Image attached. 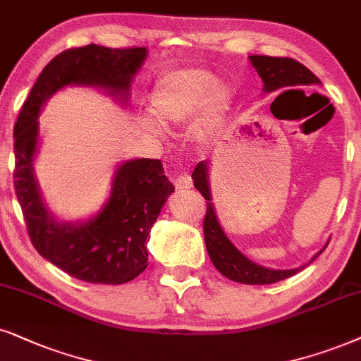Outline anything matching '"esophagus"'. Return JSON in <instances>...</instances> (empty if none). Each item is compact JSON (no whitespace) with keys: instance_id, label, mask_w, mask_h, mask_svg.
<instances>
[{"instance_id":"obj_1","label":"esophagus","mask_w":361,"mask_h":361,"mask_svg":"<svg viewBox=\"0 0 361 361\" xmlns=\"http://www.w3.org/2000/svg\"><path fill=\"white\" fill-rule=\"evenodd\" d=\"M173 183H175V186H176L178 190H190V188H193V180H191L190 175L176 176Z\"/></svg>"}]
</instances>
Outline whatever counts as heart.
Listing matches in <instances>:
<instances>
[{"instance_id":"obj_1","label":"heart","mask_w":361,"mask_h":361,"mask_svg":"<svg viewBox=\"0 0 361 361\" xmlns=\"http://www.w3.org/2000/svg\"><path fill=\"white\" fill-rule=\"evenodd\" d=\"M230 104V90L218 85L212 73L195 68L165 73L149 97V111L159 125H183L202 109L193 126V135L202 140L220 128Z\"/></svg>"}]
</instances>
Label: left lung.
<instances>
[{
  "label": "left lung",
  "mask_w": 361,
  "mask_h": 361,
  "mask_svg": "<svg viewBox=\"0 0 361 361\" xmlns=\"http://www.w3.org/2000/svg\"><path fill=\"white\" fill-rule=\"evenodd\" d=\"M250 61L263 81L264 93H273V91L286 88V86L322 85L320 80L307 66H303L293 58H273L253 54V56H250ZM191 178H193L195 188L207 200V214H204L203 221L204 245H207L208 255L214 268L221 275H225L228 280L245 283V285H270V283L281 281L303 270V267L293 268V270H271V268H264L262 264L253 263L252 259L246 258L225 235L216 218V213H214L212 193H209L208 161H200ZM326 245L314 255L312 262L326 248Z\"/></svg>",
  "instance_id": "obj_1"
}]
</instances>
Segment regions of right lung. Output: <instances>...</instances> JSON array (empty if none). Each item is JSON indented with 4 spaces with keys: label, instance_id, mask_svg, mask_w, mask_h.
<instances>
[{
    "label": "right lung",
    "instance_id": "obj_1",
    "mask_svg": "<svg viewBox=\"0 0 361 361\" xmlns=\"http://www.w3.org/2000/svg\"><path fill=\"white\" fill-rule=\"evenodd\" d=\"M147 48L88 44L54 56L30 91L15 125V191L33 246L68 275L88 283L121 285L148 267L147 240L168 196L175 191L159 159L121 163L108 202L88 221H58L43 202L33 161L38 152L41 106L70 85L94 86L126 102Z\"/></svg>",
    "mask_w": 361,
    "mask_h": 361
}]
</instances>
